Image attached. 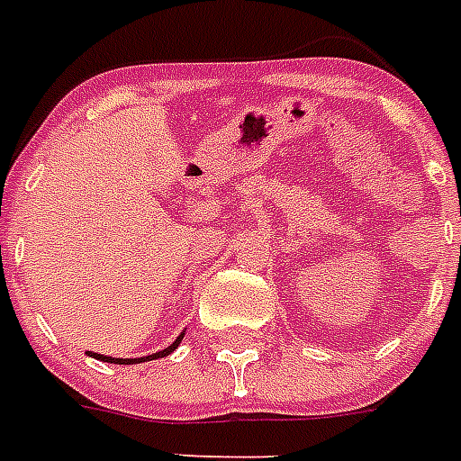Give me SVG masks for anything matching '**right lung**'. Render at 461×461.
<instances>
[{"instance_id":"add662e5","label":"right lung","mask_w":461,"mask_h":461,"mask_svg":"<svg viewBox=\"0 0 461 461\" xmlns=\"http://www.w3.org/2000/svg\"><path fill=\"white\" fill-rule=\"evenodd\" d=\"M183 335H185V330L176 338V340L168 345L167 349H161V352H154V355H147V357H138V359H119V357H106V355H97V352H87V357H92V359H99V362H109V364H142V362H152V359H161V357H168L173 352V349L178 348L180 340H183Z\"/></svg>"}]
</instances>
